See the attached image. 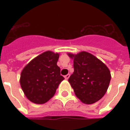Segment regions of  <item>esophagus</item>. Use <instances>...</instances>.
<instances>
[{
  "label": "esophagus",
  "mask_w": 130,
  "mask_h": 130,
  "mask_svg": "<svg viewBox=\"0 0 130 130\" xmlns=\"http://www.w3.org/2000/svg\"><path fill=\"white\" fill-rule=\"evenodd\" d=\"M69 77H70V74H66V75L65 76V79H69Z\"/></svg>",
  "instance_id": "obj_1"
}]
</instances>
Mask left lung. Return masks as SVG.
<instances>
[{
  "label": "left lung",
  "instance_id": "8db88e82",
  "mask_svg": "<svg viewBox=\"0 0 130 130\" xmlns=\"http://www.w3.org/2000/svg\"><path fill=\"white\" fill-rule=\"evenodd\" d=\"M74 59V72L68 82L76 97L83 103L90 104L100 100L106 93L111 73L106 65L86 51L68 54Z\"/></svg>",
  "mask_w": 130,
  "mask_h": 130
}]
</instances>
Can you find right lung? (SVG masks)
<instances>
[{
	"mask_svg": "<svg viewBox=\"0 0 130 130\" xmlns=\"http://www.w3.org/2000/svg\"><path fill=\"white\" fill-rule=\"evenodd\" d=\"M59 54L48 51L32 59L23 69L20 84L30 102L44 104L48 102L64 79L57 65Z\"/></svg>",
	"mask_w": 130,
	"mask_h": 130,
	"instance_id": "right-lung-1",
	"label": "right lung"
}]
</instances>
